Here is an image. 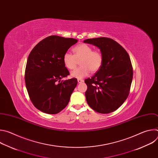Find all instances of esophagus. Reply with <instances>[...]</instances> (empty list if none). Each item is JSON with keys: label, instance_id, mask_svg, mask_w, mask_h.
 <instances>
[{"label": "esophagus", "instance_id": "esophagus-1", "mask_svg": "<svg viewBox=\"0 0 158 158\" xmlns=\"http://www.w3.org/2000/svg\"><path fill=\"white\" fill-rule=\"evenodd\" d=\"M83 81H83L82 79H79L77 80V82H78V83H79V84L83 82Z\"/></svg>", "mask_w": 158, "mask_h": 158}]
</instances>
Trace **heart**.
Instances as JSON below:
<instances>
[{
	"label": "heart",
	"instance_id": "obj_1",
	"mask_svg": "<svg viewBox=\"0 0 158 158\" xmlns=\"http://www.w3.org/2000/svg\"><path fill=\"white\" fill-rule=\"evenodd\" d=\"M74 55L67 52L63 56V62L66 68L74 69L80 60L81 66L71 73L73 77L82 79L91 73L98 72L103 64L104 57L98 49L93 50L92 46L87 44H81L73 49Z\"/></svg>",
	"mask_w": 158,
	"mask_h": 158
}]
</instances>
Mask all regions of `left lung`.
<instances>
[{
	"label": "left lung",
	"instance_id": "1",
	"mask_svg": "<svg viewBox=\"0 0 158 158\" xmlns=\"http://www.w3.org/2000/svg\"><path fill=\"white\" fill-rule=\"evenodd\" d=\"M84 42L100 49L104 57L101 68L84 82L88 105L101 114L118 109L127 98L133 76L131 61L127 51L110 38L88 39Z\"/></svg>",
	"mask_w": 158,
	"mask_h": 158
}]
</instances>
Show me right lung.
<instances>
[{"label": "right lung", "mask_w": 158, "mask_h": 158, "mask_svg": "<svg viewBox=\"0 0 158 158\" xmlns=\"http://www.w3.org/2000/svg\"><path fill=\"white\" fill-rule=\"evenodd\" d=\"M77 42L73 38L51 35L39 42L29 55L26 88L34 106L45 113L56 114L64 109L77 84L76 78L61 81L69 75L63 56Z\"/></svg>", "instance_id": "add662e5"}]
</instances>
